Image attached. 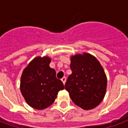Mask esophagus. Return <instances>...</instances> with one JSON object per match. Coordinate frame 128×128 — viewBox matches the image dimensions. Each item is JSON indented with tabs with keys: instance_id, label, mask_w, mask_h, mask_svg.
I'll return each mask as SVG.
<instances>
[{
	"instance_id": "34e87169",
	"label": "esophagus",
	"mask_w": 128,
	"mask_h": 128,
	"mask_svg": "<svg viewBox=\"0 0 128 128\" xmlns=\"http://www.w3.org/2000/svg\"><path fill=\"white\" fill-rule=\"evenodd\" d=\"M62 81V82H63V84H65V82H66V77H63V78H62L61 79Z\"/></svg>"
}]
</instances>
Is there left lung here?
<instances>
[{
	"label": "left lung",
	"instance_id": "8db88e82",
	"mask_svg": "<svg viewBox=\"0 0 128 128\" xmlns=\"http://www.w3.org/2000/svg\"><path fill=\"white\" fill-rule=\"evenodd\" d=\"M72 73L68 77L65 89L72 101L84 110H91L102 102L106 94L107 78L99 62L85 53L71 57Z\"/></svg>",
	"mask_w": 128,
	"mask_h": 128
}]
</instances>
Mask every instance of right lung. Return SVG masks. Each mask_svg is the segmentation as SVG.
Wrapping results in <instances>:
<instances>
[{
	"mask_svg": "<svg viewBox=\"0 0 128 128\" xmlns=\"http://www.w3.org/2000/svg\"><path fill=\"white\" fill-rule=\"evenodd\" d=\"M50 59L37 57L24 68L21 77L20 91L31 107L42 110L53 104L58 92L64 88L56 77L55 69L49 67Z\"/></svg>",
	"mask_w": 128,
	"mask_h": 128,
	"instance_id": "1",
	"label": "right lung"
}]
</instances>
